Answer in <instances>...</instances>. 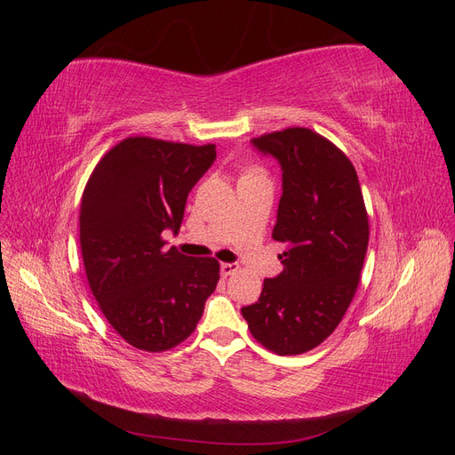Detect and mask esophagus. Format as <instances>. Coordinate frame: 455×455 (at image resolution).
I'll list each match as a JSON object with an SVG mask.
<instances>
[{
  "label": "esophagus",
  "instance_id": "34e87169",
  "mask_svg": "<svg viewBox=\"0 0 455 455\" xmlns=\"http://www.w3.org/2000/svg\"><path fill=\"white\" fill-rule=\"evenodd\" d=\"M220 271H222L224 277H229V275H235L239 271L237 264H222L220 266Z\"/></svg>",
  "mask_w": 455,
  "mask_h": 455
}]
</instances>
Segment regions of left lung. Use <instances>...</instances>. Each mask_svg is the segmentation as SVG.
Listing matches in <instances>:
<instances>
[{"label": "left lung", "instance_id": "1", "mask_svg": "<svg viewBox=\"0 0 455 455\" xmlns=\"http://www.w3.org/2000/svg\"><path fill=\"white\" fill-rule=\"evenodd\" d=\"M279 161L283 196L273 239L283 271L241 309L251 334L277 355L323 343L346 315L368 249V214L353 163L324 136L292 127L252 139Z\"/></svg>", "mask_w": 455, "mask_h": 455}]
</instances>
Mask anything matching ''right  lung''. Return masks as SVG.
<instances>
[{
  "mask_svg": "<svg viewBox=\"0 0 455 455\" xmlns=\"http://www.w3.org/2000/svg\"><path fill=\"white\" fill-rule=\"evenodd\" d=\"M216 146L148 136L121 140L96 164L81 197L79 243L94 299L116 332L142 351H167L194 332L220 279L214 258L164 249L180 231L188 194Z\"/></svg>",
  "mask_w": 455,
  "mask_h": 455,
  "instance_id": "obj_1",
  "label": "right lung"
}]
</instances>
